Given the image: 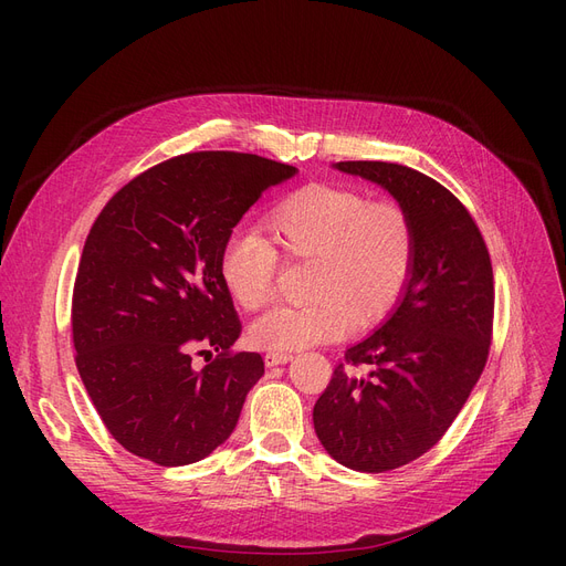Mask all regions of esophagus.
I'll return each instance as SVG.
<instances>
[{"label":"esophagus","instance_id":"34e87169","mask_svg":"<svg viewBox=\"0 0 566 566\" xmlns=\"http://www.w3.org/2000/svg\"><path fill=\"white\" fill-rule=\"evenodd\" d=\"M291 358H293V355L289 350H268L263 363H265V367H277V365L289 363Z\"/></svg>","mask_w":566,"mask_h":566}]
</instances>
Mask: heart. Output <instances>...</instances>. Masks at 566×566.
<instances>
[{"instance_id": "b5f03b06", "label": "heart", "mask_w": 566, "mask_h": 566, "mask_svg": "<svg viewBox=\"0 0 566 566\" xmlns=\"http://www.w3.org/2000/svg\"><path fill=\"white\" fill-rule=\"evenodd\" d=\"M259 233H233L218 268L231 301L256 312L271 303L280 256L310 261V303L275 307L252 323L250 339L265 350H295L339 339L348 323L365 331L388 316L415 268V224L395 199H367L358 188L307 184L284 195Z\"/></svg>"}]
</instances>
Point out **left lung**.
<instances>
[{
	"label": "left lung",
	"mask_w": 566,
	"mask_h": 566,
	"mask_svg": "<svg viewBox=\"0 0 566 566\" xmlns=\"http://www.w3.org/2000/svg\"><path fill=\"white\" fill-rule=\"evenodd\" d=\"M335 167L382 186L415 224L403 301L346 350L314 406L316 436L335 461L388 472L433 448L484 371L495 307L491 254L468 208L431 176L378 160Z\"/></svg>",
	"instance_id": "obj_1"
}]
</instances>
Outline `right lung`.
Here are the masks:
<instances>
[{
  "instance_id": "1",
  "label": "right lung",
  "mask_w": 566,
  "mask_h": 566,
  "mask_svg": "<svg viewBox=\"0 0 566 566\" xmlns=\"http://www.w3.org/2000/svg\"><path fill=\"white\" fill-rule=\"evenodd\" d=\"M295 167L195 151L135 176L96 218L73 286L75 365L112 438L158 465L222 444L263 374L220 280V250L263 190ZM217 358L203 370L192 354Z\"/></svg>"
}]
</instances>
